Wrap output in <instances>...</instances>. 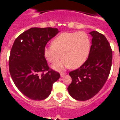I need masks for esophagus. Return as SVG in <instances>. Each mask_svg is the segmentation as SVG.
I'll return each instance as SVG.
<instances>
[{"label":"esophagus","mask_w":120,"mask_h":120,"mask_svg":"<svg viewBox=\"0 0 120 120\" xmlns=\"http://www.w3.org/2000/svg\"><path fill=\"white\" fill-rule=\"evenodd\" d=\"M65 73H60V77H65Z\"/></svg>","instance_id":"obj_1"}]
</instances>
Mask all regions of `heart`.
<instances>
[{
    "instance_id": "1",
    "label": "heart",
    "mask_w": 120,
    "mask_h": 120,
    "mask_svg": "<svg viewBox=\"0 0 120 120\" xmlns=\"http://www.w3.org/2000/svg\"><path fill=\"white\" fill-rule=\"evenodd\" d=\"M90 47L91 41L86 33L64 32L53 40L51 46L45 47L43 53L47 61L52 64L64 58L52 67L53 69L60 71L65 68H77L82 66L87 60Z\"/></svg>"
}]
</instances>
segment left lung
Here are the masks:
<instances>
[{"instance_id": "8db88e82", "label": "left lung", "mask_w": 120, "mask_h": 120, "mask_svg": "<svg viewBox=\"0 0 120 120\" xmlns=\"http://www.w3.org/2000/svg\"><path fill=\"white\" fill-rule=\"evenodd\" d=\"M90 34L92 40L87 60L79 68L69 73L71 83L68 91L72 98L79 101L88 100L98 93L112 67V51L106 38L97 31Z\"/></svg>"}]
</instances>
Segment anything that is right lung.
I'll use <instances>...</instances> for the list:
<instances>
[{"instance_id": "1", "label": "right lung", "mask_w": 120, "mask_h": 120, "mask_svg": "<svg viewBox=\"0 0 120 120\" xmlns=\"http://www.w3.org/2000/svg\"><path fill=\"white\" fill-rule=\"evenodd\" d=\"M58 32L51 27L31 28L13 44L8 62L10 75L19 90L31 100L47 98L60 78V73L49 69L43 53L47 42Z\"/></svg>"}]
</instances>
